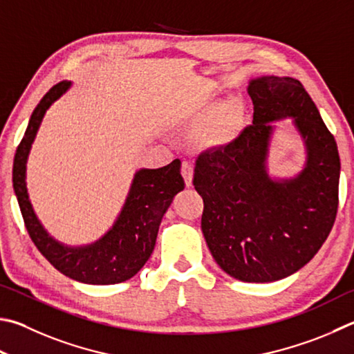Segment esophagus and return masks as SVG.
<instances>
[{"label": "esophagus", "instance_id": "1", "mask_svg": "<svg viewBox=\"0 0 354 354\" xmlns=\"http://www.w3.org/2000/svg\"><path fill=\"white\" fill-rule=\"evenodd\" d=\"M181 173H183L185 185H187V187H192V181H194V167H192V162L184 160L181 165Z\"/></svg>", "mask_w": 354, "mask_h": 354}]
</instances>
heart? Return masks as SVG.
I'll use <instances>...</instances> for the list:
<instances>
[{"label":"heart","mask_w":354,"mask_h":354,"mask_svg":"<svg viewBox=\"0 0 354 354\" xmlns=\"http://www.w3.org/2000/svg\"><path fill=\"white\" fill-rule=\"evenodd\" d=\"M235 122V113L232 110L224 111L220 119L214 122L209 128L203 131L204 142L210 147H220L227 142L229 133L232 130V125Z\"/></svg>","instance_id":"obj_1"}]
</instances>
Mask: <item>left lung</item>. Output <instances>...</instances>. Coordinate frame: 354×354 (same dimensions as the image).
I'll use <instances>...</instances> for the list:
<instances>
[{
	"label": "left lung",
	"mask_w": 354,
	"mask_h": 354,
	"mask_svg": "<svg viewBox=\"0 0 354 354\" xmlns=\"http://www.w3.org/2000/svg\"><path fill=\"white\" fill-rule=\"evenodd\" d=\"M252 125L232 142L196 159L194 185L203 196L201 229L224 272L269 283L297 272L322 248L336 220L340 159L336 140L304 85L292 77L249 80ZM291 118L306 147L304 169L291 178L268 175L274 122Z\"/></svg>",
	"instance_id": "obj_1"
}]
</instances>
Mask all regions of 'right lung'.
<instances>
[{"label": "right lung", "mask_w": 354, "mask_h": 354, "mask_svg": "<svg viewBox=\"0 0 354 354\" xmlns=\"http://www.w3.org/2000/svg\"><path fill=\"white\" fill-rule=\"evenodd\" d=\"M63 80L44 94L32 113L18 145L12 181L30 240L57 271L88 285H114L131 279L155 249L159 224L176 194L184 190L181 160L160 169H139L128 190L122 210L108 232L94 243L68 246L50 236L35 215L26 184V165L44 114L71 88Z\"/></svg>", "instance_id": "1"}]
</instances>
